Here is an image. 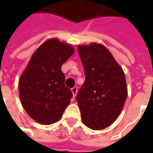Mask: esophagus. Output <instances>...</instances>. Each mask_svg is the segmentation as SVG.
I'll list each match as a JSON object with an SVG mask.
<instances>
[{"label":"esophagus","instance_id":"34e87169","mask_svg":"<svg viewBox=\"0 0 153 153\" xmlns=\"http://www.w3.org/2000/svg\"><path fill=\"white\" fill-rule=\"evenodd\" d=\"M71 92L73 93V97H75L77 95V93H78V88L77 87H74L71 88Z\"/></svg>","mask_w":153,"mask_h":153}]
</instances>
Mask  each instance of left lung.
I'll return each instance as SVG.
<instances>
[{
	"instance_id": "left-lung-1",
	"label": "left lung",
	"mask_w": 153,
	"mask_h": 153,
	"mask_svg": "<svg viewBox=\"0 0 153 153\" xmlns=\"http://www.w3.org/2000/svg\"><path fill=\"white\" fill-rule=\"evenodd\" d=\"M85 82L77 95L84 125L103 129L116 120L124 107L128 89L124 70L102 44L79 45Z\"/></svg>"
}]
</instances>
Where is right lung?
Listing matches in <instances>:
<instances>
[{
  "label": "right lung",
  "mask_w": 153,
  "mask_h": 153,
  "mask_svg": "<svg viewBox=\"0 0 153 153\" xmlns=\"http://www.w3.org/2000/svg\"><path fill=\"white\" fill-rule=\"evenodd\" d=\"M74 49L58 38H50L39 46L19 80V93L25 111L41 125L60 120L73 94L65 85L61 66Z\"/></svg>",
  "instance_id": "add662e5"
}]
</instances>
